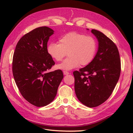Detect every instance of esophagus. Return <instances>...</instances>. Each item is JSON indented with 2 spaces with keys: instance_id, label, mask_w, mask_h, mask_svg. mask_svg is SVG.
<instances>
[{
  "instance_id": "esophagus-1",
  "label": "esophagus",
  "mask_w": 133,
  "mask_h": 133,
  "mask_svg": "<svg viewBox=\"0 0 133 133\" xmlns=\"http://www.w3.org/2000/svg\"><path fill=\"white\" fill-rule=\"evenodd\" d=\"M63 74L64 75H68V74H69V72L68 71H65V70H64V71H63Z\"/></svg>"
}]
</instances>
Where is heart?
<instances>
[{"label": "heart", "instance_id": "obj_1", "mask_svg": "<svg viewBox=\"0 0 133 133\" xmlns=\"http://www.w3.org/2000/svg\"><path fill=\"white\" fill-rule=\"evenodd\" d=\"M59 43H51L47 47V52L55 61H61L69 56L56 68L70 70L81 66H86L94 59L97 50V42L92 36L77 32H70L62 36Z\"/></svg>", "mask_w": 133, "mask_h": 133}]
</instances>
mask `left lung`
Listing matches in <instances>:
<instances>
[{
	"label": "left lung",
	"instance_id": "1",
	"mask_svg": "<svg viewBox=\"0 0 133 133\" xmlns=\"http://www.w3.org/2000/svg\"><path fill=\"white\" fill-rule=\"evenodd\" d=\"M99 47L93 61L73 72L75 91L82 103L94 107L104 103L112 94L119 80L121 66L119 53L113 42L102 32L92 29Z\"/></svg>",
	"mask_w": 133,
	"mask_h": 133
}]
</instances>
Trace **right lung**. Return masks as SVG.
Segmentation results:
<instances>
[{
	"label": "right lung",
	"instance_id": "right-lung-1",
	"mask_svg": "<svg viewBox=\"0 0 133 133\" xmlns=\"http://www.w3.org/2000/svg\"><path fill=\"white\" fill-rule=\"evenodd\" d=\"M54 34L50 28L38 27L27 33L17 43L12 59V73L23 98L37 107L54 99L63 78L61 70L47 72L55 62L47 52V42Z\"/></svg>",
	"mask_w": 133,
	"mask_h": 133
}]
</instances>
